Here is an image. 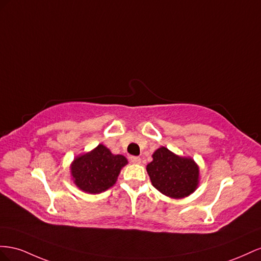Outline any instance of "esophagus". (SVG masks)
<instances>
[{
  "mask_svg": "<svg viewBox=\"0 0 261 261\" xmlns=\"http://www.w3.org/2000/svg\"><path fill=\"white\" fill-rule=\"evenodd\" d=\"M130 161H131L132 163H135V164H139V163L141 162V159L139 158V156H131Z\"/></svg>",
  "mask_w": 261,
  "mask_h": 261,
  "instance_id": "34e87169",
  "label": "esophagus"
}]
</instances>
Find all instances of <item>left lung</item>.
<instances>
[{"instance_id": "1", "label": "left lung", "mask_w": 261, "mask_h": 261, "mask_svg": "<svg viewBox=\"0 0 261 261\" xmlns=\"http://www.w3.org/2000/svg\"><path fill=\"white\" fill-rule=\"evenodd\" d=\"M146 170L154 187L170 198L187 197L198 186L197 164L191 159L175 155L164 146L154 152Z\"/></svg>"}]
</instances>
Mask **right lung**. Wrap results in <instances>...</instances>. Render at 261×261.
Here are the masks:
<instances>
[{
    "mask_svg": "<svg viewBox=\"0 0 261 261\" xmlns=\"http://www.w3.org/2000/svg\"><path fill=\"white\" fill-rule=\"evenodd\" d=\"M128 163L122 155H114L99 144L87 154L74 160L71 173L80 189L89 193H100L114 186L121 168Z\"/></svg>",
    "mask_w": 261,
    "mask_h": 261,
    "instance_id": "add662e5",
    "label": "right lung"
}]
</instances>
